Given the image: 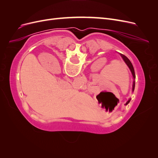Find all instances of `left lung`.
<instances>
[{
  "label": "left lung",
  "instance_id": "left-lung-1",
  "mask_svg": "<svg viewBox=\"0 0 158 158\" xmlns=\"http://www.w3.org/2000/svg\"><path fill=\"white\" fill-rule=\"evenodd\" d=\"M120 55H121V57L123 58V60L125 61V63L127 64V65L128 66V67L129 68V69L131 70V73H132V74L133 78H134L133 84H132V92H134V90H135V78H136L135 70H134V67H133V66H132V63H131V62L130 61V60H129V59L127 58V57L126 56L124 55L121 54V53H120ZM131 99H129L128 100V102L125 103V106H127V105H128V104L129 103V102H131Z\"/></svg>",
  "mask_w": 158,
  "mask_h": 158
}]
</instances>
